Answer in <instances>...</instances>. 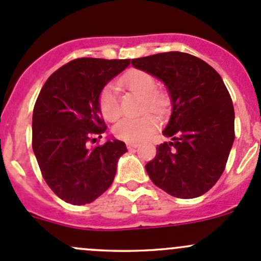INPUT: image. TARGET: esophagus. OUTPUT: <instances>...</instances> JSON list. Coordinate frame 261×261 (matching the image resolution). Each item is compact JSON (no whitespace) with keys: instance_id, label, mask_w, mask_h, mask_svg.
Returning <instances> with one entry per match:
<instances>
[{"instance_id":"esophagus-1","label":"esophagus","mask_w":261,"mask_h":261,"mask_svg":"<svg viewBox=\"0 0 261 261\" xmlns=\"http://www.w3.org/2000/svg\"><path fill=\"white\" fill-rule=\"evenodd\" d=\"M126 146H127L128 150H133V149H136V147L139 146L138 143H126Z\"/></svg>"}]
</instances>
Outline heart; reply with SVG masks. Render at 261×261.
Wrapping results in <instances>:
<instances>
[{
  "instance_id": "obj_1",
  "label": "heart",
  "mask_w": 261,
  "mask_h": 261,
  "mask_svg": "<svg viewBox=\"0 0 261 261\" xmlns=\"http://www.w3.org/2000/svg\"><path fill=\"white\" fill-rule=\"evenodd\" d=\"M121 84L133 93L143 96L144 111L162 115L168 107V97L156 88V80L151 73L141 69H131L121 77ZM98 109L105 120L115 121L120 117L121 107L114 84H107L98 96ZM158 127L154 116L145 115L139 118H123L114 127L117 139L127 143H140L150 138Z\"/></svg>"
}]
</instances>
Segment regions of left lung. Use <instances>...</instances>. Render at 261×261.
I'll use <instances>...</instances> for the list:
<instances>
[{"label": "left lung", "instance_id": "1", "mask_svg": "<svg viewBox=\"0 0 261 261\" xmlns=\"http://www.w3.org/2000/svg\"><path fill=\"white\" fill-rule=\"evenodd\" d=\"M131 63L164 82L173 102L163 131L172 141L158 145L145 165L150 179L177 198L202 196L222 175L235 139L232 99L222 78L188 53H159Z\"/></svg>", "mask_w": 261, "mask_h": 261}]
</instances>
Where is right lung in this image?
Masks as SVG:
<instances>
[{
  "mask_svg": "<svg viewBox=\"0 0 261 261\" xmlns=\"http://www.w3.org/2000/svg\"><path fill=\"white\" fill-rule=\"evenodd\" d=\"M128 64L130 59L78 58L55 70L39 93L34 154L49 188L67 203L81 206L98 198L114 181L118 158L127 151L120 140L98 143L107 128L98 96Z\"/></svg>",
  "mask_w": 261,
  "mask_h": 261,
  "instance_id": "right-lung-1",
  "label": "right lung"
}]
</instances>
